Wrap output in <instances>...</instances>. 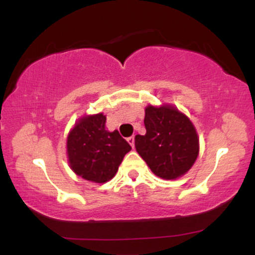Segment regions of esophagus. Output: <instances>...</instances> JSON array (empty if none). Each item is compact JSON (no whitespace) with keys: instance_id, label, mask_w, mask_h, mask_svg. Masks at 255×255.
I'll list each match as a JSON object with an SVG mask.
<instances>
[{"instance_id":"1","label":"esophagus","mask_w":255,"mask_h":255,"mask_svg":"<svg viewBox=\"0 0 255 255\" xmlns=\"http://www.w3.org/2000/svg\"><path fill=\"white\" fill-rule=\"evenodd\" d=\"M127 141H128V144H129V145L131 146V147L134 148V136H129V137H128Z\"/></svg>"}]
</instances>
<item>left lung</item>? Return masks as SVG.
Wrapping results in <instances>:
<instances>
[{
	"instance_id": "1",
	"label": "left lung",
	"mask_w": 255,
	"mask_h": 255,
	"mask_svg": "<svg viewBox=\"0 0 255 255\" xmlns=\"http://www.w3.org/2000/svg\"><path fill=\"white\" fill-rule=\"evenodd\" d=\"M144 124L146 134L135 136V148L152 172L165 180L186 174L199 154V137L191 120L171 105H148Z\"/></svg>"
}]
</instances>
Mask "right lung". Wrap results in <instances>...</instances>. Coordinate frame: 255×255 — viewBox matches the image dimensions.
<instances>
[{
    "label": "right lung",
    "instance_id": "add662e5",
    "mask_svg": "<svg viewBox=\"0 0 255 255\" xmlns=\"http://www.w3.org/2000/svg\"><path fill=\"white\" fill-rule=\"evenodd\" d=\"M103 114L85 116L75 124L67 137V154L71 169L85 180L104 183L119 170L130 145L119 130L105 128Z\"/></svg>",
    "mask_w": 255,
    "mask_h": 255
}]
</instances>
